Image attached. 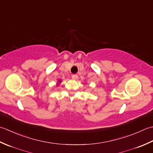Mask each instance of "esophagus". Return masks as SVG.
Masks as SVG:
<instances>
[{
    "mask_svg": "<svg viewBox=\"0 0 153 153\" xmlns=\"http://www.w3.org/2000/svg\"><path fill=\"white\" fill-rule=\"evenodd\" d=\"M72 79L74 80H76L78 79V75L77 74H73L72 75Z\"/></svg>",
    "mask_w": 153,
    "mask_h": 153,
    "instance_id": "esophagus-1",
    "label": "esophagus"
}]
</instances>
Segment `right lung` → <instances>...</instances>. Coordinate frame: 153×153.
<instances>
[{
  "instance_id": "1",
  "label": "right lung",
  "mask_w": 153,
  "mask_h": 153,
  "mask_svg": "<svg viewBox=\"0 0 153 153\" xmlns=\"http://www.w3.org/2000/svg\"><path fill=\"white\" fill-rule=\"evenodd\" d=\"M59 81H60V80H59Z\"/></svg>"
}]
</instances>
